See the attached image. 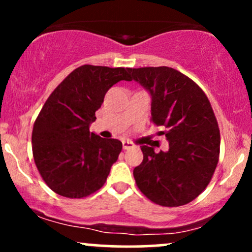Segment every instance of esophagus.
I'll return each mask as SVG.
<instances>
[{
	"label": "esophagus",
	"mask_w": 252,
	"mask_h": 252,
	"mask_svg": "<svg viewBox=\"0 0 252 252\" xmlns=\"http://www.w3.org/2000/svg\"><path fill=\"white\" fill-rule=\"evenodd\" d=\"M134 147H135L134 143L129 142V141H123V149H124V150L131 149V148H134Z\"/></svg>",
	"instance_id": "1"
}]
</instances>
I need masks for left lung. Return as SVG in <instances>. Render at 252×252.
<instances>
[{
    "label": "left lung",
    "mask_w": 252,
    "mask_h": 252,
    "mask_svg": "<svg viewBox=\"0 0 252 252\" xmlns=\"http://www.w3.org/2000/svg\"><path fill=\"white\" fill-rule=\"evenodd\" d=\"M152 96V121L164 126L167 152L142 146L135 167L138 189L166 207L186 205L207 187L219 160L220 132L212 106L198 84L167 66L129 68Z\"/></svg>",
    "instance_id": "left-lung-1"
}]
</instances>
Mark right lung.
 Segmentation results:
<instances>
[{
  "label": "right lung",
  "instance_id": "add662e5",
  "mask_svg": "<svg viewBox=\"0 0 252 252\" xmlns=\"http://www.w3.org/2000/svg\"><path fill=\"white\" fill-rule=\"evenodd\" d=\"M129 68L83 65L51 94L34 122L32 148L40 175L57 194L85 198L105 184L122 142L90 132L112 85L131 80Z\"/></svg>",
  "mask_w": 252,
  "mask_h": 252
}]
</instances>
